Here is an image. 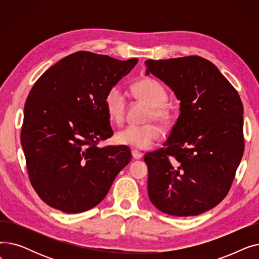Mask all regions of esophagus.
<instances>
[{"label": "esophagus", "instance_id": "1", "mask_svg": "<svg viewBox=\"0 0 259 259\" xmlns=\"http://www.w3.org/2000/svg\"><path fill=\"white\" fill-rule=\"evenodd\" d=\"M131 153H132V156H133L135 159H140V158L143 157V153L140 152L139 150H137V149H132Z\"/></svg>", "mask_w": 259, "mask_h": 259}]
</instances>
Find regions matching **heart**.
<instances>
[{"label":"heart","mask_w":259,"mask_h":259,"mask_svg":"<svg viewBox=\"0 0 259 259\" xmlns=\"http://www.w3.org/2000/svg\"><path fill=\"white\" fill-rule=\"evenodd\" d=\"M133 97L147 104L150 110L147 113L146 121L156 120L162 126H169L173 119V110L166 102L168 93L166 88L158 80L145 77L131 86ZM105 109L111 122L121 125L125 120L127 104L124 93L118 87L108 90L105 97ZM161 138V129L155 122H148L146 125H130L121 129L116 134L118 144L127 145L138 149L151 147Z\"/></svg>","instance_id":"1"}]
</instances>
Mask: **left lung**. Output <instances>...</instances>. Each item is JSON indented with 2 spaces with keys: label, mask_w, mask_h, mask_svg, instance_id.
I'll return each mask as SVG.
<instances>
[{
  "label": "left lung",
  "mask_w": 259,
  "mask_h": 259,
  "mask_svg": "<svg viewBox=\"0 0 259 259\" xmlns=\"http://www.w3.org/2000/svg\"><path fill=\"white\" fill-rule=\"evenodd\" d=\"M146 74L167 84L181 113L164 148L145 155L148 194L161 212L195 216L226 197L244 150L239 94L198 56L147 60Z\"/></svg>",
  "instance_id": "left-lung-1"
}]
</instances>
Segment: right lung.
I'll return each mask as SVG.
<instances>
[{"instance_id": "1", "label": "right lung", "mask_w": 259, "mask_h": 259, "mask_svg": "<svg viewBox=\"0 0 259 259\" xmlns=\"http://www.w3.org/2000/svg\"><path fill=\"white\" fill-rule=\"evenodd\" d=\"M138 61L77 51L50 67L31 88L21 142L29 181L50 207L65 213L92 209L130 162L127 146L98 144L113 135L106 93Z\"/></svg>"}]
</instances>
